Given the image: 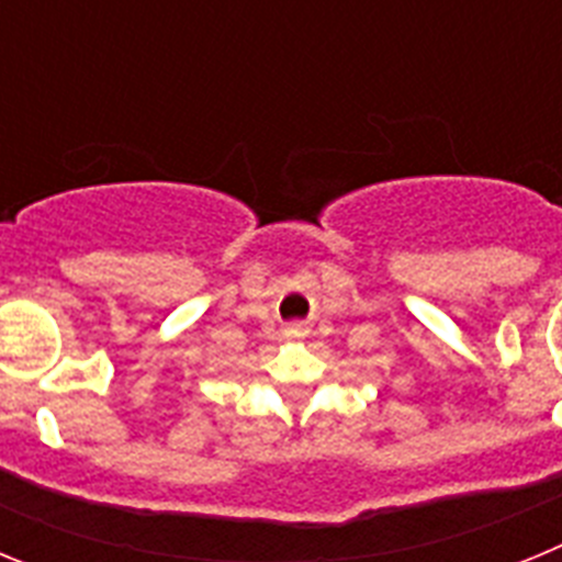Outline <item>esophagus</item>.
I'll list each match as a JSON object with an SVG mask.
<instances>
[{
	"instance_id": "1",
	"label": "esophagus",
	"mask_w": 562,
	"mask_h": 562,
	"mask_svg": "<svg viewBox=\"0 0 562 562\" xmlns=\"http://www.w3.org/2000/svg\"><path fill=\"white\" fill-rule=\"evenodd\" d=\"M286 335H290V337H304L306 335V326L304 324H292L290 329H286Z\"/></svg>"
}]
</instances>
